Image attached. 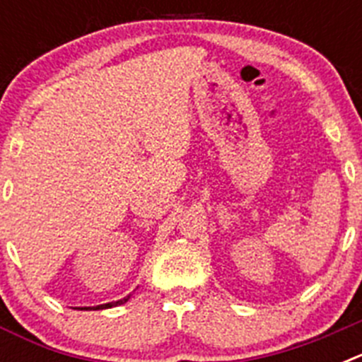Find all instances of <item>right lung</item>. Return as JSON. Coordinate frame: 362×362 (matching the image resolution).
<instances>
[{
    "label": "right lung",
    "mask_w": 362,
    "mask_h": 362,
    "mask_svg": "<svg viewBox=\"0 0 362 362\" xmlns=\"http://www.w3.org/2000/svg\"><path fill=\"white\" fill-rule=\"evenodd\" d=\"M129 299H130V296H127V297H123V299H119V300H114V303H107V305H98V306H94V308H88V306H85V308H81V310H105V308H112V306L123 305V303H127V300H129Z\"/></svg>",
    "instance_id": "obj_1"
}]
</instances>
